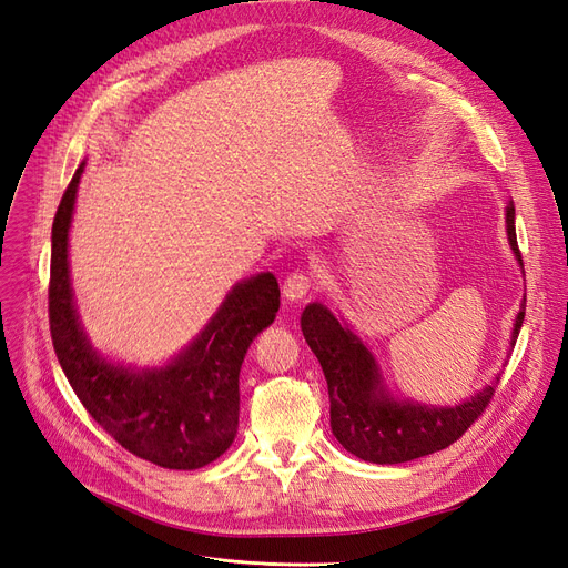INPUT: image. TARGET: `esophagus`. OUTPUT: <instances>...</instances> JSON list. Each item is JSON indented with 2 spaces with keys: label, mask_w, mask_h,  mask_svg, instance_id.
Segmentation results:
<instances>
[{
  "label": "esophagus",
  "mask_w": 568,
  "mask_h": 568,
  "mask_svg": "<svg viewBox=\"0 0 568 568\" xmlns=\"http://www.w3.org/2000/svg\"><path fill=\"white\" fill-rule=\"evenodd\" d=\"M311 276L308 273H304V271H295V273H290V276L285 278V283H283V295H285V300H290V302H300V300H304L308 292H311Z\"/></svg>",
  "instance_id": "obj_1"
}]
</instances>
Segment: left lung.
Instances as JSON below:
<instances>
[{
    "label": "left lung",
    "instance_id": "obj_1",
    "mask_svg": "<svg viewBox=\"0 0 568 568\" xmlns=\"http://www.w3.org/2000/svg\"><path fill=\"white\" fill-rule=\"evenodd\" d=\"M506 229L513 255L521 266L513 201L506 207ZM524 306L527 300H521L510 346L521 329ZM302 332L325 374L334 437L346 452L369 464H405L449 447L477 422L494 395L491 384L456 407L397 400L384 384L372 351L327 306L308 304L302 313Z\"/></svg>",
    "mask_w": 568,
    "mask_h": 568
}]
</instances>
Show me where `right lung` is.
Here are the masks:
<instances>
[{"label": "right lung", "instance_id": "right-lung-1", "mask_svg": "<svg viewBox=\"0 0 568 568\" xmlns=\"http://www.w3.org/2000/svg\"><path fill=\"white\" fill-rule=\"evenodd\" d=\"M83 165L62 194L51 231L49 321L58 363L81 405L123 449L161 468H203L234 443L241 365L252 339L276 318L278 281L257 273L236 283L196 339L163 367L102 358L81 327L68 260Z\"/></svg>", "mask_w": 568, "mask_h": 568}]
</instances>
